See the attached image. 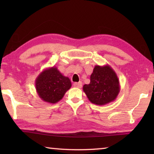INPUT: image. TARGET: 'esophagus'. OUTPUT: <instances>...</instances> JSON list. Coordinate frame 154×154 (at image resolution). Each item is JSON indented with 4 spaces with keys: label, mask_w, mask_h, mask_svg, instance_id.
Masks as SVG:
<instances>
[{
    "label": "esophagus",
    "mask_w": 154,
    "mask_h": 154,
    "mask_svg": "<svg viewBox=\"0 0 154 154\" xmlns=\"http://www.w3.org/2000/svg\"><path fill=\"white\" fill-rule=\"evenodd\" d=\"M73 85L75 87H76L77 88H81L82 87V83L81 82H75L73 83Z\"/></svg>",
    "instance_id": "esophagus-1"
}]
</instances>
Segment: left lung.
Here are the masks:
<instances>
[{
  "label": "left lung",
  "mask_w": 154,
  "mask_h": 154,
  "mask_svg": "<svg viewBox=\"0 0 154 154\" xmlns=\"http://www.w3.org/2000/svg\"><path fill=\"white\" fill-rule=\"evenodd\" d=\"M83 90L91 103L105 105L116 100L120 85L116 72L109 65H96L90 75V83L83 85Z\"/></svg>",
  "instance_id": "left-lung-1"
}]
</instances>
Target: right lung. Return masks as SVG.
<instances>
[{"instance_id":"obj_1","label":"right lung","mask_w":154,"mask_h":154,"mask_svg":"<svg viewBox=\"0 0 154 154\" xmlns=\"http://www.w3.org/2000/svg\"><path fill=\"white\" fill-rule=\"evenodd\" d=\"M71 85L69 78L64 76L56 66L43 70L35 80L38 96L45 102L51 104L60 100Z\"/></svg>"}]
</instances>
